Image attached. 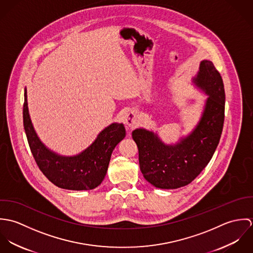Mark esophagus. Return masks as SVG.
Returning a JSON list of instances; mask_svg holds the SVG:
<instances>
[{
  "label": "esophagus",
  "instance_id": "1",
  "mask_svg": "<svg viewBox=\"0 0 253 253\" xmlns=\"http://www.w3.org/2000/svg\"><path fill=\"white\" fill-rule=\"evenodd\" d=\"M139 122V114L136 109L130 110L126 117V124L128 126H134Z\"/></svg>",
  "mask_w": 253,
  "mask_h": 253
}]
</instances>
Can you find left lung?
<instances>
[{
	"label": "left lung",
	"instance_id": "8db88e82",
	"mask_svg": "<svg viewBox=\"0 0 253 253\" xmlns=\"http://www.w3.org/2000/svg\"><path fill=\"white\" fill-rule=\"evenodd\" d=\"M193 83L209 95L200 122L176 144L164 143L144 128L132 131L145 179L160 189H177L194 180L211 160L219 143L225 113V90L220 73L203 60Z\"/></svg>",
	"mask_w": 253,
	"mask_h": 253
}]
</instances>
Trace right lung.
<instances>
[{
    "label": "right lung",
    "mask_w": 253,
    "mask_h": 253,
    "mask_svg": "<svg viewBox=\"0 0 253 253\" xmlns=\"http://www.w3.org/2000/svg\"><path fill=\"white\" fill-rule=\"evenodd\" d=\"M23 126L28 144L41 171L55 186L74 191L91 190L101 184L106 175L113 150L126 136L124 125L113 123L82 153L70 157L58 155L48 149L37 135L29 115L26 89Z\"/></svg>",
    "instance_id": "right-lung-1"
}]
</instances>
